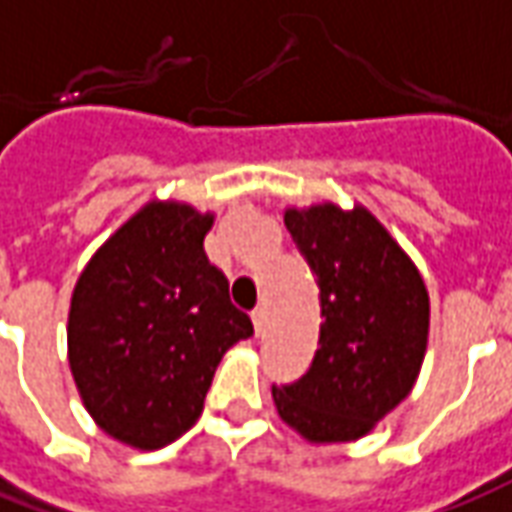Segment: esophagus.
<instances>
[{"label":"esophagus","mask_w":512,"mask_h":512,"mask_svg":"<svg viewBox=\"0 0 512 512\" xmlns=\"http://www.w3.org/2000/svg\"><path fill=\"white\" fill-rule=\"evenodd\" d=\"M252 321H255V330H257V335H260V332L266 330V321H268L266 305H260V307H255V310H252Z\"/></svg>","instance_id":"esophagus-1"}]
</instances>
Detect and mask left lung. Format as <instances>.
<instances>
[{
    "label": "left lung",
    "instance_id": "8db88e82",
    "mask_svg": "<svg viewBox=\"0 0 512 512\" xmlns=\"http://www.w3.org/2000/svg\"><path fill=\"white\" fill-rule=\"evenodd\" d=\"M285 227L316 274L324 321L307 374L274 385V405L310 443L357 441L416 382L430 332L427 285L366 207H291Z\"/></svg>",
    "mask_w": 512,
    "mask_h": 512
}]
</instances>
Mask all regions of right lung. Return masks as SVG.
<instances>
[{"instance_id": "1", "label": "right lung", "mask_w": 512, "mask_h": 512, "mask_svg": "<svg viewBox=\"0 0 512 512\" xmlns=\"http://www.w3.org/2000/svg\"><path fill=\"white\" fill-rule=\"evenodd\" d=\"M210 213L149 202L99 246L71 293L69 366L116 441L163 449L202 416L224 352L255 327L205 255Z\"/></svg>"}]
</instances>
